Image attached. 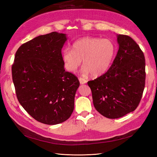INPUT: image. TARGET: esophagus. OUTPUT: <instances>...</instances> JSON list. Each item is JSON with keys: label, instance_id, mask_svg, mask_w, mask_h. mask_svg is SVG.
<instances>
[{"label": "esophagus", "instance_id": "34e87169", "mask_svg": "<svg viewBox=\"0 0 157 157\" xmlns=\"http://www.w3.org/2000/svg\"><path fill=\"white\" fill-rule=\"evenodd\" d=\"M79 83H80L81 84H86V82H87V80L86 79L82 78H79Z\"/></svg>", "mask_w": 157, "mask_h": 157}]
</instances>
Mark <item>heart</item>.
<instances>
[{"instance_id":"obj_1","label":"heart","mask_w":157,"mask_h":157,"mask_svg":"<svg viewBox=\"0 0 157 157\" xmlns=\"http://www.w3.org/2000/svg\"><path fill=\"white\" fill-rule=\"evenodd\" d=\"M115 49V44L109 39L84 37L73 42L71 49H63L62 58L68 71H76L83 60L82 73H90L92 75L97 77L109 68Z\"/></svg>"}]
</instances>
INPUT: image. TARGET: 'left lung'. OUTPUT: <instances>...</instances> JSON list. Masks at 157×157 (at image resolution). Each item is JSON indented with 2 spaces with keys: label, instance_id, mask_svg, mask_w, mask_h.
I'll return each instance as SVG.
<instances>
[{
  "label": "left lung",
  "instance_id": "obj_1",
  "mask_svg": "<svg viewBox=\"0 0 157 157\" xmlns=\"http://www.w3.org/2000/svg\"><path fill=\"white\" fill-rule=\"evenodd\" d=\"M119 50L111 67L88 84L93 104L105 117L117 119L134 111L145 86V58L129 36L117 35Z\"/></svg>",
  "mask_w": 157,
  "mask_h": 157
}]
</instances>
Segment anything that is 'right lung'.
I'll list each match as a JSON object with an SVG mask.
<instances>
[{
  "label": "right lung",
  "instance_id": "obj_1",
  "mask_svg": "<svg viewBox=\"0 0 157 157\" xmlns=\"http://www.w3.org/2000/svg\"><path fill=\"white\" fill-rule=\"evenodd\" d=\"M67 38L53 32L23 44L17 51L12 78L18 101L36 121H65L74 109L78 78L65 71L61 49Z\"/></svg>",
  "mask_w": 157,
  "mask_h": 157
}]
</instances>
